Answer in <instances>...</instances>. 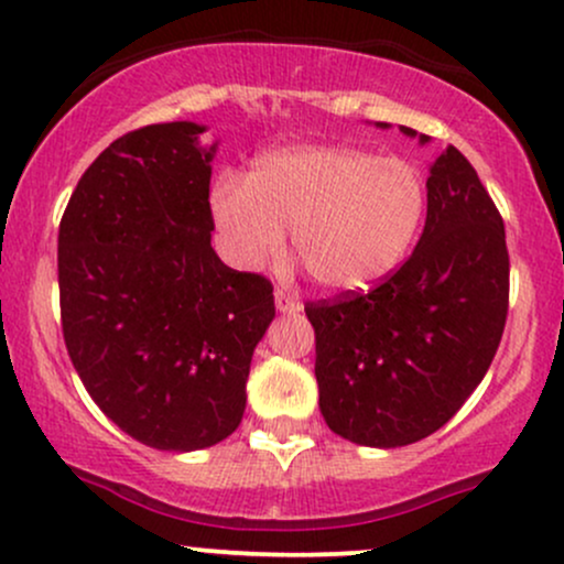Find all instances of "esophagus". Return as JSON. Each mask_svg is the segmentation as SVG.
Here are the masks:
<instances>
[{"label":"esophagus","mask_w":564,"mask_h":564,"mask_svg":"<svg viewBox=\"0 0 564 564\" xmlns=\"http://www.w3.org/2000/svg\"><path fill=\"white\" fill-rule=\"evenodd\" d=\"M275 307L281 310V313H300L302 302L296 300L294 294H289V291L278 289V291H275Z\"/></svg>","instance_id":"34e87169"}]
</instances>
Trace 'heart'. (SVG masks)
I'll return each mask as SVG.
<instances>
[{"label":"heart","instance_id":"obj_1","mask_svg":"<svg viewBox=\"0 0 564 564\" xmlns=\"http://www.w3.org/2000/svg\"><path fill=\"white\" fill-rule=\"evenodd\" d=\"M209 206L236 268L275 260L291 228V246L318 286L360 291L411 251L426 215V180L403 156L294 145L257 156L243 183L219 177Z\"/></svg>","mask_w":564,"mask_h":564}]
</instances>
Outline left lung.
<instances>
[{"instance_id":"8db88e82","label":"left lung","mask_w":564,"mask_h":564,"mask_svg":"<svg viewBox=\"0 0 564 564\" xmlns=\"http://www.w3.org/2000/svg\"><path fill=\"white\" fill-rule=\"evenodd\" d=\"M507 310L503 219L475 166L448 145L430 166L413 254L368 294L304 304L328 430L368 448L437 432L488 373Z\"/></svg>"}]
</instances>
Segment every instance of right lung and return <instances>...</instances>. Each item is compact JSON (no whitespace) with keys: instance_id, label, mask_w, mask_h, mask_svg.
I'll list each match as a JSON object with an SVG mask.
<instances>
[{"instance_id":"1","label":"right lung","mask_w":564,"mask_h":564,"mask_svg":"<svg viewBox=\"0 0 564 564\" xmlns=\"http://www.w3.org/2000/svg\"><path fill=\"white\" fill-rule=\"evenodd\" d=\"M206 127L151 124L82 174L57 232L70 364L111 422L159 451H200L238 430L273 286L212 249Z\"/></svg>"}]
</instances>
